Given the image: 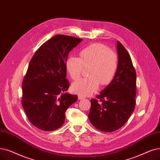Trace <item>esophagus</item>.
<instances>
[{"label": "esophagus", "mask_w": 160, "mask_h": 160, "mask_svg": "<svg viewBox=\"0 0 160 160\" xmlns=\"http://www.w3.org/2000/svg\"><path fill=\"white\" fill-rule=\"evenodd\" d=\"M78 99H79V100H81V99H85V97H84V95H81V94H79V95H78Z\"/></svg>", "instance_id": "1"}]
</instances>
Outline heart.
Listing matches in <instances>:
<instances>
[{
  "label": "heart",
  "mask_w": 160,
  "mask_h": 160,
  "mask_svg": "<svg viewBox=\"0 0 160 160\" xmlns=\"http://www.w3.org/2000/svg\"><path fill=\"white\" fill-rule=\"evenodd\" d=\"M90 66L89 76L74 82L72 91L82 95L92 93L99 84L105 86L112 81L118 67V57L110 48L101 44H93L80 52V58L69 56L66 60V69L74 80L81 76L84 67Z\"/></svg>",
  "instance_id": "1"
}]
</instances>
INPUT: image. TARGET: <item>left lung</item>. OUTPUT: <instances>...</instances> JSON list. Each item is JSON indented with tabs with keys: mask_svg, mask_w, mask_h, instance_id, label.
I'll list each match as a JSON object with an SVG mask.
<instances>
[{
	"mask_svg": "<svg viewBox=\"0 0 160 160\" xmlns=\"http://www.w3.org/2000/svg\"><path fill=\"white\" fill-rule=\"evenodd\" d=\"M118 67L113 80L96 99H91L88 118L103 132L116 131L126 123L135 107L136 72L130 55L117 42Z\"/></svg>",
	"mask_w": 160,
	"mask_h": 160,
	"instance_id": "1",
	"label": "left lung"
}]
</instances>
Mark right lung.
<instances>
[{"label": "right lung", "instance_id": "1", "mask_svg": "<svg viewBox=\"0 0 160 160\" xmlns=\"http://www.w3.org/2000/svg\"><path fill=\"white\" fill-rule=\"evenodd\" d=\"M82 40L58 34L42 45L30 61L22 82V105L30 122L39 129L61 128L67 109L78 99L76 95L66 93L70 84L65 62Z\"/></svg>", "mask_w": 160, "mask_h": 160}]
</instances>
